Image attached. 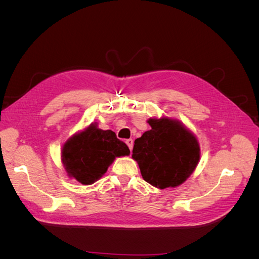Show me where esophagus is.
Segmentation results:
<instances>
[{
    "mask_svg": "<svg viewBox=\"0 0 259 259\" xmlns=\"http://www.w3.org/2000/svg\"><path fill=\"white\" fill-rule=\"evenodd\" d=\"M126 145L128 146V148H130V150H132L133 149V145H134V142H133V139H126Z\"/></svg>",
    "mask_w": 259,
    "mask_h": 259,
    "instance_id": "esophagus-1",
    "label": "esophagus"
}]
</instances>
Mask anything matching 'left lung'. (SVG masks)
<instances>
[{
  "label": "left lung",
  "instance_id": "obj_1",
  "mask_svg": "<svg viewBox=\"0 0 259 259\" xmlns=\"http://www.w3.org/2000/svg\"><path fill=\"white\" fill-rule=\"evenodd\" d=\"M148 123L151 130L135 140L132 158L150 185L160 189L182 185L200 160L197 138L182 123L168 117L149 119Z\"/></svg>",
  "mask_w": 259,
  "mask_h": 259
}]
</instances>
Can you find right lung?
Instances as JSON below:
<instances>
[{
	"label": "right lung",
	"instance_id": "add662e5",
	"mask_svg": "<svg viewBox=\"0 0 259 259\" xmlns=\"http://www.w3.org/2000/svg\"><path fill=\"white\" fill-rule=\"evenodd\" d=\"M130 149L115 133L92 124L69 138L62 147L61 160L70 177L91 185L103 176L116 156L128 155Z\"/></svg>",
	"mask_w": 259,
	"mask_h": 259
}]
</instances>
